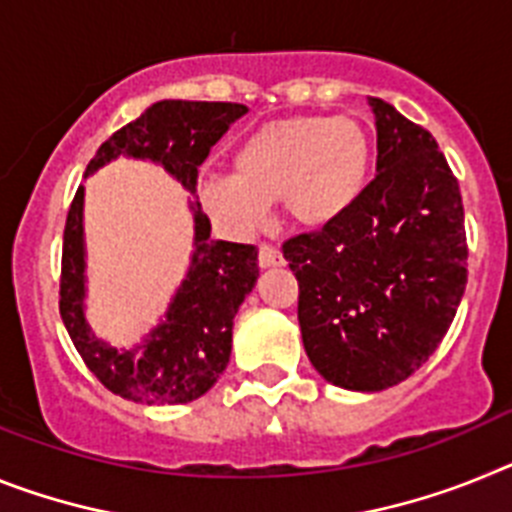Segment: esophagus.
Masks as SVG:
<instances>
[{
    "mask_svg": "<svg viewBox=\"0 0 512 512\" xmlns=\"http://www.w3.org/2000/svg\"><path fill=\"white\" fill-rule=\"evenodd\" d=\"M257 260H260V265L262 268H275V265H283V255H281V250H278V247H273V244H260V257H257Z\"/></svg>",
    "mask_w": 512,
    "mask_h": 512,
    "instance_id": "34e87169",
    "label": "esophagus"
}]
</instances>
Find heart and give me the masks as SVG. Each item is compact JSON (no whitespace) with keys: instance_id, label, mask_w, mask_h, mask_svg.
<instances>
[{"instance_id":"b5f03b06","label":"heart","mask_w":512,"mask_h":512,"mask_svg":"<svg viewBox=\"0 0 512 512\" xmlns=\"http://www.w3.org/2000/svg\"><path fill=\"white\" fill-rule=\"evenodd\" d=\"M371 172V139L350 115H299L257 128L234 151V175L198 182L203 213L226 237L250 239L283 203L296 224L330 226L358 203Z\"/></svg>"}]
</instances>
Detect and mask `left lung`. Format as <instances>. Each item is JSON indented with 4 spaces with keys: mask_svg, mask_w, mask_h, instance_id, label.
<instances>
[{
    "mask_svg": "<svg viewBox=\"0 0 512 512\" xmlns=\"http://www.w3.org/2000/svg\"><path fill=\"white\" fill-rule=\"evenodd\" d=\"M376 177L342 219L283 244L299 281L304 350L319 376L381 391L428 361L466 288L459 182L425 128L368 97Z\"/></svg>",
    "mask_w": 512,
    "mask_h": 512,
    "instance_id": "obj_1",
    "label": "left lung"
}]
</instances>
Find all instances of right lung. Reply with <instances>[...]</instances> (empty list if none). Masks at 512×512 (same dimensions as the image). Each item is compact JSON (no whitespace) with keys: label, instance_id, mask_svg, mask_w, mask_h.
<instances>
[{"label":"right lung","instance_id":"1","mask_svg":"<svg viewBox=\"0 0 512 512\" xmlns=\"http://www.w3.org/2000/svg\"><path fill=\"white\" fill-rule=\"evenodd\" d=\"M247 113L239 102L162 100L115 131L97 149L84 175L118 157L146 159L195 193L198 167L208 151ZM193 211V255L188 273L159 324L131 348H115L92 332L84 317L87 250H84V185L66 216L61 255V319L82 361L113 394L141 404H185L203 397L229 366L231 330L239 306L257 283V247L211 239L201 203Z\"/></svg>","mask_w":512,"mask_h":512}]
</instances>
